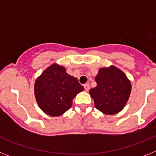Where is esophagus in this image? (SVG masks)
<instances>
[{"instance_id": "34e87169", "label": "esophagus", "mask_w": 156, "mask_h": 156, "mask_svg": "<svg viewBox=\"0 0 156 156\" xmlns=\"http://www.w3.org/2000/svg\"><path fill=\"white\" fill-rule=\"evenodd\" d=\"M83 87H84V89L86 91H88L89 90V89H90V85L88 84V83H86V84L83 85Z\"/></svg>"}]
</instances>
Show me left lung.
Returning a JSON list of instances; mask_svg holds the SVG:
<instances>
[{
  "label": "left lung",
  "instance_id": "1",
  "mask_svg": "<svg viewBox=\"0 0 156 156\" xmlns=\"http://www.w3.org/2000/svg\"><path fill=\"white\" fill-rule=\"evenodd\" d=\"M97 86L90 90L95 108L107 115L118 113L124 108L131 92L126 76L112 66L101 68L95 77Z\"/></svg>",
  "mask_w": 156,
  "mask_h": 156
}]
</instances>
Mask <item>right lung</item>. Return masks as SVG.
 <instances>
[{"instance_id": "obj_1", "label": "right lung", "mask_w": 156, "mask_h": 156, "mask_svg": "<svg viewBox=\"0 0 156 156\" xmlns=\"http://www.w3.org/2000/svg\"><path fill=\"white\" fill-rule=\"evenodd\" d=\"M84 87L63 66L53 64L37 79L34 93L37 104L51 116L62 115L71 108L73 99Z\"/></svg>"}]
</instances>
